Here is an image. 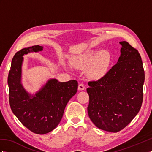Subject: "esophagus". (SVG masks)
<instances>
[{
  "label": "esophagus",
  "mask_w": 152,
  "mask_h": 152,
  "mask_svg": "<svg viewBox=\"0 0 152 152\" xmlns=\"http://www.w3.org/2000/svg\"><path fill=\"white\" fill-rule=\"evenodd\" d=\"M85 89V86L83 85V84H79L78 85V90L79 91H83Z\"/></svg>",
  "instance_id": "1"
}]
</instances>
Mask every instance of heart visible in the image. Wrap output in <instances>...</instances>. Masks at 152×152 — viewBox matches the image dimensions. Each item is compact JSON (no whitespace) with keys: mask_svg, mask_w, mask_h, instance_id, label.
<instances>
[{"mask_svg":"<svg viewBox=\"0 0 152 152\" xmlns=\"http://www.w3.org/2000/svg\"><path fill=\"white\" fill-rule=\"evenodd\" d=\"M110 54L107 50L99 52L89 50L72 60L76 67L84 69L88 67L89 76L95 78H100L104 75L110 63Z\"/></svg>","mask_w":152,"mask_h":152,"instance_id":"heart-1","label":"heart"}]
</instances>
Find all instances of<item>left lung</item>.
<instances>
[{
  "label": "left lung",
  "mask_w": 152,
  "mask_h": 152,
  "mask_svg": "<svg viewBox=\"0 0 152 152\" xmlns=\"http://www.w3.org/2000/svg\"><path fill=\"white\" fill-rule=\"evenodd\" d=\"M117 64L102 78L88 83V114L99 129L118 132L129 124L141 107L145 81L138 50L122 41Z\"/></svg>",
  "instance_id": "1"
}]
</instances>
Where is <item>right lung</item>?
<instances>
[{"instance_id": "obj_1", "label": "right lung", "mask_w": 152, "mask_h": 152, "mask_svg": "<svg viewBox=\"0 0 152 152\" xmlns=\"http://www.w3.org/2000/svg\"><path fill=\"white\" fill-rule=\"evenodd\" d=\"M38 45L24 48L15 54L7 77L11 109L22 124L38 134H45L55 128L63 117L69 101L76 94L77 81L60 82L49 79L34 94L22 83V67L25 54L43 50Z\"/></svg>"}]
</instances>
